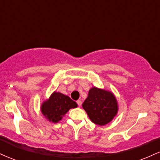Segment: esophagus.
<instances>
[{
  "instance_id": "obj_1",
  "label": "esophagus",
  "mask_w": 160,
  "mask_h": 160,
  "mask_svg": "<svg viewBox=\"0 0 160 160\" xmlns=\"http://www.w3.org/2000/svg\"><path fill=\"white\" fill-rule=\"evenodd\" d=\"M77 103H78V106H81V104H82V101H81V99H78V100L77 101Z\"/></svg>"
}]
</instances>
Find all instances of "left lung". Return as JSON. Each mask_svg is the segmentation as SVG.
<instances>
[{
	"label": "left lung",
	"instance_id": "left-lung-1",
	"mask_svg": "<svg viewBox=\"0 0 160 160\" xmlns=\"http://www.w3.org/2000/svg\"><path fill=\"white\" fill-rule=\"evenodd\" d=\"M89 119L95 124L104 126L113 120L118 111V104L111 92L92 87L82 103Z\"/></svg>",
	"mask_w": 160,
	"mask_h": 160
}]
</instances>
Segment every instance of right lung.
<instances>
[{"mask_svg":"<svg viewBox=\"0 0 160 160\" xmlns=\"http://www.w3.org/2000/svg\"><path fill=\"white\" fill-rule=\"evenodd\" d=\"M78 107L74 101L68 95L54 92L41 105V112L49 122H58L71 108Z\"/></svg>","mask_w":160,"mask_h":160,"instance_id":"right-lung-1","label":"right lung"}]
</instances>
